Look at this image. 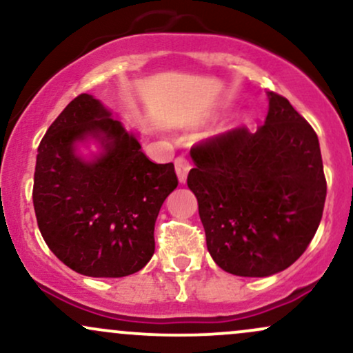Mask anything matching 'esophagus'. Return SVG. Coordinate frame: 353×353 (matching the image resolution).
I'll use <instances>...</instances> for the list:
<instances>
[{
    "label": "esophagus",
    "instance_id": "34e87169",
    "mask_svg": "<svg viewBox=\"0 0 353 353\" xmlns=\"http://www.w3.org/2000/svg\"><path fill=\"white\" fill-rule=\"evenodd\" d=\"M176 174H177V179L182 184V182H185L188 179V174H189V169H190V164L189 161L185 159V157H177L176 159Z\"/></svg>",
    "mask_w": 353,
    "mask_h": 353
}]
</instances>
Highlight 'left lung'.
I'll return each instance as SVG.
<instances>
[{
	"label": "left lung",
	"instance_id": "obj_1",
	"mask_svg": "<svg viewBox=\"0 0 353 353\" xmlns=\"http://www.w3.org/2000/svg\"><path fill=\"white\" fill-rule=\"evenodd\" d=\"M264 124L190 149L208 250L225 272L269 277L305 252L327 196L319 137L282 96L267 92Z\"/></svg>",
	"mask_w": 353,
	"mask_h": 353
}]
</instances>
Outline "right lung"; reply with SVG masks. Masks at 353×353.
<instances>
[{
  "label": "right lung",
  "mask_w": 353,
  "mask_h": 353,
  "mask_svg": "<svg viewBox=\"0 0 353 353\" xmlns=\"http://www.w3.org/2000/svg\"><path fill=\"white\" fill-rule=\"evenodd\" d=\"M96 142L89 158L79 144ZM177 188L174 164H154L99 99L79 94L56 117L36 156L33 204L51 252L88 277H125L154 254V225Z\"/></svg>",
  "instance_id": "1"
}]
</instances>
